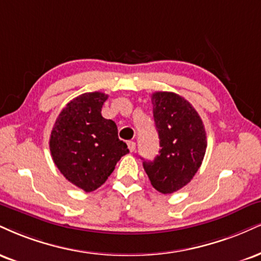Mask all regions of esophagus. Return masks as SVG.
<instances>
[{
    "mask_svg": "<svg viewBox=\"0 0 261 261\" xmlns=\"http://www.w3.org/2000/svg\"><path fill=\"white\" fill-rule=\"evenodd\" d=\"M127 146L130 152H135V150H136V142H135V141H128Z\"/></svg>",
    "mask_w": 261,
    "mask_h": 261,
    "instance_id": "obj_1",
    "label": "esophagus"
}]
</instances>
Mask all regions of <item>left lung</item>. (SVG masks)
I'll list each match as a JSON object with an SVG mask.
<instances>
[{"label": "left lung", "instance_id": "8db88e82", "mask_svg": "<svg viewBox=\"0 0 261 261\" xmlns=\"http://www.w3.org/2000/svg\"><path fill=\"white\" fill-rule=\"evenodd\" d=\"M153 117L161 150L144 161L150 184L161 193H174L192 180L206 149L203 121L188 100L174 92L152 93Z\"/></svg>", "mask_w": 261, "mask_h": 261}]
</instances>
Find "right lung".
<instances>
[{"label": "right lung", "instance_id": "obj_1", "mask_svg": "<svg viewBox=\"0 0 261 261\" xmlns=\"http://www.w3.org/2000/svg\"><path fill=\"white\" fill-rule=\"evenodd\" d=\"M108 98L103 92L77 96L59 113L49 137V150L63 176L85 192L102 186L122 155L126 143L118 127L100 114Z\"/></svg>", "mask_w": 261, "mask_h": 261}]
</instances>
